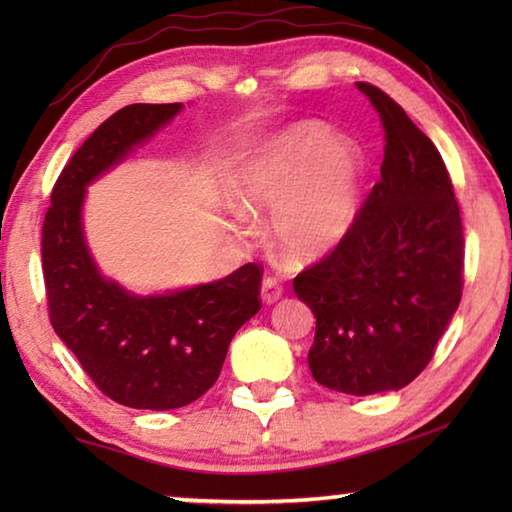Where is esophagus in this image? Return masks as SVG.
<instances>
[{"label":"esophagus","instance_id":"1","mask_svg":"<svg viewBox=\"0 0 512 512\" xmlns=\"http://www.w3.org/2000/svg\"><path fill=\"white\" fill-rule=\"evenodd\" d=\"M282 293H284L282 282L273 275H266L262 280V300L266 302V305H273V302L280 300Z\"/></svg>","mask_w":512,"mask_h":512}]
</instances>
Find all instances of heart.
I'll return each instance as SVG.
<instances>
[{"instance_id": "b5f03b06", "label": "heart", "mask_w": 512, "mask_h": 512, "mask_svg": "<svg viewBox=\"0 0 512 512\" xmlns=\"http://www.w3.org/2000/svg\"><path fill=\"white\" fill-rule=\"evenodd\" d=\"M363 155L316 121L264 142L241 164L232 196L246 212H271V239L293 262H314L341 244L359 210Z\"/></svg>"}]
</instances>
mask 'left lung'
Returning a JSON list of instances; mask_svg holds the SVG:
<instances>
[{"instance_id":"1","label":"left lung","mask_w":512,"mask_h":512,"mask_svg":"<svg viewBox=\"0 0 512 512\" xmlns=\"http://www.w3.org/2000/svg\"><path fill=\"white\" fill-rule=\"evenodd\" d=\"M357 88L384 128L381 178L341 244L298 273L293 291L316 316L314 379L375 395L427 368L463 296L465 239L436 146L386 92Z\"/></svg>"}]
</instances>
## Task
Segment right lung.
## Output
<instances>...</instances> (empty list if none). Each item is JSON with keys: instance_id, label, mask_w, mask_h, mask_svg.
<instances>
[{"instance_id": "add662e5", "label": "right lung", "mask_w": 512, "mask_h": 512, "mask_svg": "<svg viewBox=\"0 0 512 512\" xmlns=\"http://www.w3.org/2000/svg\"><path fill=\"white\" fill-rule=\"evenodd\" d=\"M180 108L133 103L103 121L60 171L42 223L51 327L99 391L131 409H178L210 391L232 336L262 307L264 268L257 264L210 284L140 298L103 280L85 246V187Z\"/></svg>"}]
</instances>
